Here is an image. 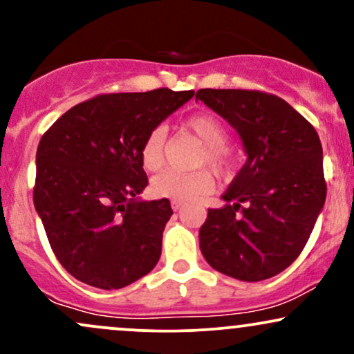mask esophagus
I'll use <instances>...</instances> for the list:
<instances>
[{
	"label": "esophagus",
	"instance_id": "34e87169",
	"mask_svg": "<svg viewBox=\"0 0 354 354\" xmlns=\"http://www.w3.org/2000/svg\"><path fill=\"white\" fill-rule=\"evenodd\" d=\"M183 205H185V203H183V201H171V208H173V211L181 209Z\"/></svg>",
	"mask_w": 354,
	"mask_h": 354
}]
</instances>
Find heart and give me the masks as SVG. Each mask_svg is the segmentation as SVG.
<instances>
[{"instance_id": "heart-1", "label": "heart", "mask_w": 354, "mask_h": 354, "mask_svg": "<svg viewBox=\"0 0 354 354\" xmlns=\"http://www.w3.org/2000/svg\"><path fill=\"white\" fill-rule=\"evenodd\" d=\"M185 126L203 141V149L198 154L196 166H209L219 176H228L233 169V149L226 145L228 131L213 115L189 116ZM166 161V133L163 128H154L145 138L141 146V163L148 171H158ZM214 188L213 174L208 169H196L181 173L168 169L158 174L151 183L154 196L173 201H191L205 196Z\"/></svg>"}]
</instances>
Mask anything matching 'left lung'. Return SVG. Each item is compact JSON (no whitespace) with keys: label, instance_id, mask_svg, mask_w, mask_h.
<instances>
[{"label":"left lung","instance_id":"8db88e82","mask_svg":"<svg viewBox=\"0 0 354 354\" xmlns=\"http://www.w3.org/2000/svg\"><path fill=\"white\" fill-rule=\"evenodd\" d=\"M196 100L225 118L248 160L208 209L200 248L219 273L261 281L298 258L326 200L323 148L316 129L293 106L253 89H200Z\"/></svg>","mask_w":354,"mask_h":354}]
</instances>
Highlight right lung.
<instances>
[{"label": "right lung", "mask_w": 354, "mask_h": 354, "mask_svg": "<svg viewBox=\"0 0 354 354\" xmlns=\"http://www.w3.org/2000/svg\"><path fill=\"white\" fill-rule=\"evenodd\" d=\"M193 95L168 88L100 95L68 109L43 135L35 208L53 253L76 279L120 290L156 266L173 209L166 198L140 200L148 185L141 146Z\"/></svg>", "instance_id": "1"}]
</instances>
